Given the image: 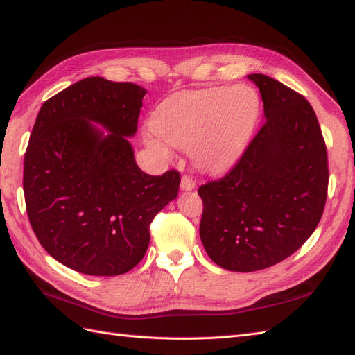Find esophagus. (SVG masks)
<instances>
[{
	"label": "esophagus",
	"instance_id": "esophagus-1",
	"mask_svg": "<svg viewBox=\"0 0 355 355\" xmlns=\"http://www.w3.org/2000/svg\"><path fill=\"white\" fill-rule=\"evenodd\" d=\"M180 186H182L183 191H192V189H195V180L191 175L184 173V175L182 177V184Z\"/></svg>",
	"mask_w": 355,
	"mask_h": 355
}]
</instances>
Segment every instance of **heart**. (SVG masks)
Returning <instances> with one entry per match:
<instances>
[{"mask_svg":"<svg viewBox=\"0 0 355 355\" xmlns=\"http://www.w3.org/2000/svg\"><path fill=\"white\" fill-rule=\"evenodd\" d=\"M261 111V96L252 87H209L169 96L154 111L150 126L169 145L189 149L198 168L216 172L243 155ZM146 141L163 149L153 135Z\"/></svg>","mask_w":355,"mask_h":355,"instance_id":"b5f03b06","label":"heart"}]
</instances>
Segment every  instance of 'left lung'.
I'll use <instances>...</instances> for the list:
<instances>
[{"label":"left lung","instance_id":"8db88e82","mask_svg":"<svg viewBox=\"0 0 355 355\" xmlns=\"http://www.w3.org/2000/svg\"><path fill=\"white\" fill-rule=\"evenodd\" d=\"M266 122L221 178L198 187L200 236L209 258L230 271L276 266L313 235L328 195V154L315 112L302 94L266 74Z\"/></svg>","mask_w":355,"mask_h":355}]
</instances>
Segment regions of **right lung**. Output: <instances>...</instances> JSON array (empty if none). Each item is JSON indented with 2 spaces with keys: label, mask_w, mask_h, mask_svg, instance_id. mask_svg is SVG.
I'll return each mask as SVG.
<instances>
[{
  "label": "right lung",
  "mask_w": 355,
  "mask_h": 355,
  "mask_svg": "<svg viewBox=\"0 0 355 355\" xmlns=\"http://www.w3.org/2000/svg\"><path fill=\"white\" fill-rule=\"evenodd\" d=\"M145 94L132 82L87 78L37 112L22 178L28 221L47 253L79 273L134 268L148 250L154 216L178 195L180 172L148 175L128 141Z\"/></svg>",
  "instance_id": "right-lung-1"
}]
</instances>
